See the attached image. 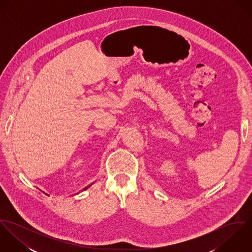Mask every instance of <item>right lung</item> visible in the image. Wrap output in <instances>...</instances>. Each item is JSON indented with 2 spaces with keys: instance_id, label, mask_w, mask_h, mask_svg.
<instances>
[{
  "instance_id": "1",
  "label": "right lung",
  "mask_w": 252,
  "mask_h": 252,
  "mask_svg": "<svg viewBox=\"0 0 252 252\" xmlns=\"http://www.w3.org/2000/svg\"><path fill=\"white\" fill-rule=\"evenodd\" d=\"M89 186H90V185H89ZM89 186H88V187H89ZM88 187H86V188H84V189H87V188H88Z\"/></svg>"
}]
</instances>
